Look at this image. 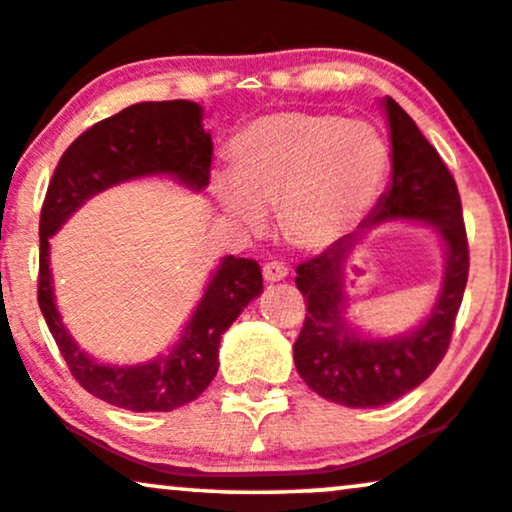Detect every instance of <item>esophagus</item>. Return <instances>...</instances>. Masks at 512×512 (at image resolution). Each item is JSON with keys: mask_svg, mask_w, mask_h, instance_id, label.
<instances>
[{"mask_svg": "<svg viewBox=\"0 0 512 512\" xmlns=\"http://www.w3.org/2000/svg\"><path fill=\"white\" fill-rule=\"evenodd\" d=\"M287 273H290V270H287V268L282 266V263H278V261H270V263H266V266H263V278H266V282L285 280Z\"/></svg>", "mask_w": 512, "mask_h": 512, "instance_id": "34e87169", "label": "esophagus"}]
</instances>
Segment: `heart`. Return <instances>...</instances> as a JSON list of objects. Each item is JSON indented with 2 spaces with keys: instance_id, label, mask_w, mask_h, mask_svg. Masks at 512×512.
<instances>
[{
  "instance_id": "obj_1",
  "label": "heart",
  "mask_w": 512,
  "mask_h": 512,
  "mask_svg": "<svg viewBox=\"0 0 512 512\" xmlns=\"http://www.w3.org/2000/svg\"><path fill=\"white\" fill-rule=\"evenodd\" d=\"M232 167L213 177L222 213L258 232L275 210L287 242L306 251L335 244L369 213L390 172V150L366 122L338 114L273 112L230 143Z\"/></svg>"
}]
</instances>
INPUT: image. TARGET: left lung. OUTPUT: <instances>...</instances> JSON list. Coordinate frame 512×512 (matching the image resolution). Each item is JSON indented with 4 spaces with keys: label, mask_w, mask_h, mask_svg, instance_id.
Masks as SVG:
<instances>
[{
    "label": "left lung",
    "mask_w": 512,
    "mask_h": 512,
    "mask_svg": "<svg viewBox=\"0 0 512 512\" xmlns=\"http://www.w3.org/2000/svg\"><path fill=\"white\" fill-rule=\"evenodd\" d=\"M393 146L386 194L352 234L297 268L306 299L304 328L294 342L297 374L314 393L345 407H381L424 383L441 364L470 270L458 186L446 162L393 98H383ZM383 221H424L439 232L447 254L442 290L430 316L400 336H369L346 316L344 266L365 230Z\"/></svg>",
    "instance_id": "left-lung-1"
}]
</instances>
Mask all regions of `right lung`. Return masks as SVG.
I'll return each mask as SVG.
<instances>
[{
	"mask_svg": "<svg viewBox=\"0 0 512 512\" xmlns=\"http://www.w3.org/2000/svg\"><path fill=\"white\" fill-rule=\"evenodd\" d=\"M213 141L203 107L189 100L138 102L102 119L66 148L40 213L38 304L69 371L95 398L131 412H170L196 400L218 374L225 330L263 292L251 258L225 256L170 352L143 364H105L76 345L54 304L50 237L93 196L143 177H172L186 189L208 186Z\"/></svg>",
	"mask_w": 512,
	"mask_h": 512,
	"instance_id": "1",
	"label": "right lung"
}]
</instances>
